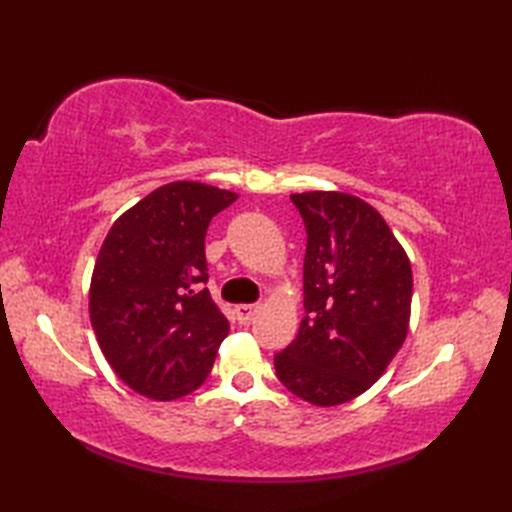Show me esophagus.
<instances>
[{
  "mask_svg": "<svg viewBox=\"0 0 512 512\" xmlns=\"http://www.w3.org/2000/svg\"><path fill=\"white\" fill-rule=\"evenodd\" d=\"M235 312H237L239 323H250L259 312V306H255V303H242V306L235 308Z\"/></svg>",
  "mask_w": 512,
  "mask_h": 512,
  "instance_id": "1",
  "label": "esophagus"
}]
</instances>
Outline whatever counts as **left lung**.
<instances>
[{
  "label": "left lung",
  "instance_id": "1",
  "mask_svg": "<svg viewBox=\"0 0 512 512\" xmlns=\"http://www.w3.org/2000/svg\"><path fill=\"white\" fill-rule=\"evenodd\" d=\"M306 224L297 339L275 354L277 378L317 407L361 396L407 339L411 264L372 204L341 191L292 193Z\"/></svg>",
  "mask_w": 512,
  "mask_h": 512
}]
</instances>
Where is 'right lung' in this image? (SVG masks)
<instances>
[{"mask_svg": "<svg viewBox=\"0 0 512 512\" xmlns=\"http://www.w3.org/2000/svg\"><path fill=\"white\" fill-rule=\"evenodd\" d=\"M237 193L178 180L125 211L90 284V321L105 361L136 394L176 400L209 376L228 321L206 284L204 237Z\"/></svg>", "mask_w": 512, "mask_h": 512, "instance_id": "right-lung-1", "label": "right lung"}]
</instances>
